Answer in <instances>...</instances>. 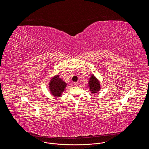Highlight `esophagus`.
I'll list each match as a JSON object with an SVG mask.
<instances>
[{
  "label": "esophagus",
  "mask_w": 149,
  "mask_h": 149,
  "mask_svg": "<svg viewBox=\"0 0 149 149\" xmlns=\"http://www.w3.org/2000/svg\"><path fill=\"white\" fill-rule=\"evenodd\" d=\"M78 82H74V85H78Z\"/></svg>",
  "instance_id": "esophagus-1"
}]
</instances>
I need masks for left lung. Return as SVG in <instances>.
Here are the masks:
<instances>
[{
    "instance_id": "left-lung-1",
    "label": "left lung",
    "mask_w": 149,
    "mask_h": 149,
    "mask_svg": "<svg viewBox=\"0 0 149 149\" xmlns=\"http://www.w3.org/2000/svg\"><path fill=\"white\" fill-rule=\"evenodd\" d=\"M89 89L91 91V93H96L98 92L100 89V84L99 81L97 80V78L94 75H92L89 80Z\"/></svg>"
}]
</instances>
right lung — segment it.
I'll return each instance as SVG.
<instances>
[{
	"mask_svg": "<svg viewBox=\"0 0 149 149\" xmlns=\"http://www.w3.org/2000/svg\"><path fill=\"white\" fill-rule=\"evenodd\" d=\"M66 85V83L59 78L58 75L55 76L51 80L49 83L51 93L53 95L59 97L64 92Z\"/></svg>",
	"mask_w": 149,
	"mask_h": 149,
	"instance_id": "obj_1",
	"label": "right lung"
}]
</instances>
